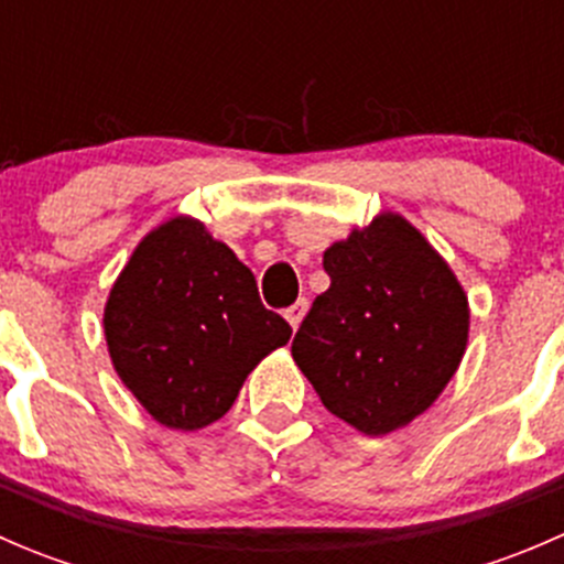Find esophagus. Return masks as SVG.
<instances>
[{
    "mask_svg": "<svg viewBox=\"0 0 564 564\" xmlns=\"http://www.w3.org/2000/svg\"><path fill=\"white\" fill-rule=\"evenodd\" d=\"M305 314H308V300L300 297L297 303L292 305V308H286V322L292 324L294 329H297V327H300V322H303V318H305Z\"/></svg>",
    "mask_w": 564,
    "mask_h": 564,
    "instance_id": "esophagus-1",
    "label": "esophagus"
}]
</instances>
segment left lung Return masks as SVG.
Returning a JSON list of instances; mask_svg holds the SVG:
<instances>
[{"label":"left lung","mask_w":564,"mask_h":564,"mask_svg":"<svg viewBox=\"0 0 564 564\" xmlns=\"http://www.w3.org/2000/svg\"><path fill=\"white\" fill-rule=\"evenodd\" d=\"M329 289L292 357L324 406L366 436L403 429L447 388L469 338V300L447 261L395 213L324 250Z\"/></svg>","instance_id":"8db88e82"}]
</instances>
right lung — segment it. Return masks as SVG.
Instances as JSON below:
<instances>
[{
    "mask_svg": "<svg viewBox=\"0 0 564 564\" xmlns=\"http://www.w3.org/2000/svg\"><path fill=\"white\" fill-rule=\"evenodd\" d=\"M104 329L124 388L176 431L224 417L248 373L292 338L286 318L261 305L253 272L187 215L135 246Z\"/></svg>",
    "mask_w": 564,
    "mask_h": 564,
    "instance_id": "add662e5",
    "label": "right lung"
}]
</instances>
